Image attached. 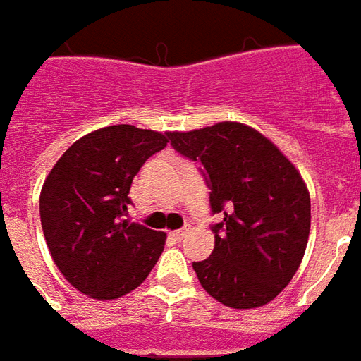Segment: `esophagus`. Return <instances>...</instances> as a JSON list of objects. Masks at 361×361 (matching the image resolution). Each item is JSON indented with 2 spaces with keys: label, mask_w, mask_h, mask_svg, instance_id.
<instances>
[{
  "label": "esophagus",
  "mask_w": 361,
  "mask_h": 361,
  "mask_svg": "<svg viewBox=\"0 0 361 361\" xmlns=\"http://www.w3.org/2000/svg\"><path fill=\"white\" fill-rule=\"evenodd\" d=\"M184 236H186V231H175V233H171V238H173V240H177V242L183 240Z\"/></svg>",
  "instance_id": "1"
}]
</instances>
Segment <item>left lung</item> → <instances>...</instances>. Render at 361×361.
<instances>
[{"label":"left lung","instance_id":"left-lung-1","mask_svg":"<svg viewBox=\"0 0 361 361\" xmlns=\"http://www.w3.org/2000/svg\"><path fill=\"white\" fill-rule=\"evenodd\" d=\"M169 138L178 154L202 165L212 213L221 217L212 225V256L192 264L200 285L228 307L264 306L290 283L306 252V183L273 142L242 123Z\"/></svg>","mask_w":361,"mask_h":361}]
</instances>
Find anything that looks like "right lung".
Instances as JSON below:
<instances>
[{
	"instance_id": "right-lung-1",
	"label": "right lung",
	"mask_w": 361,
	"mask_h": 361,
	"mask_svg": "<svg viewBox=\"0 0 361 361\" xmlns=\"http://www.w3.org/2000/svg\"><path fill=\"white\" fill-rule=\"evenodd\" d=\"M171 133L113 125L76 140L49 171L40 194L47 248L63 277L96 300L140 286L165 246V235L126 219L128 190L140 167Z\"/></svg>"
}]
</instances>
